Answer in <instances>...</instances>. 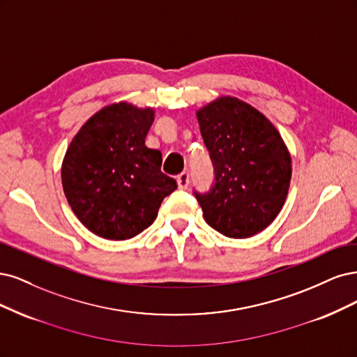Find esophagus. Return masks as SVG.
<instances>
[{
	"label": "esophagus",
	"mask_w": 357,
	"mask_h": 357,
	"mask_svg": "<svg viewBox=\"0 0 357 357\" xmlns=\"http://www.w3.org/2000/svg\"><path fill=\"white\" fill-rule=\"evenodd\" d=\"M176 182H178V187L181 190H187L188 185H190V175L187 174V172H182L181 175H178Z\"/></svg>",
	"instance_id": "1"
}]
</instances>
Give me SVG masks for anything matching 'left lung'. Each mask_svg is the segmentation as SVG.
I'll return each instance as SVG.
<instances>
[{"instance_id": "obj_1", "label": "left lung", "mask_w": 357, "mask_h": 357, "mask_svg": "<svg viewBox=\"0 0 357 357\" xmlns=\"http://www.w3.org/2000/svg\"><path fill=\"white\" fill-rule=\"evenodd\" d=\"M195 116L216 179L209 192H195L204 221L231 238L261 233L282 211L291 185L283 137L262 112L234 96L216 98Z\"/></svg>"}]
</instances>
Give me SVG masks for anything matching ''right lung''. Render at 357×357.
I'll list each match as a JSON object with an SVG mask.
<instances>
[{
  "mask_svg": "<svg viewBox=\"0 0 357 357\" xmlns=\"http://www.w3.org/2000/svg\"><path fill=\"white\" fill-rule=\"evenodd\" d=\"M154 117V108L111 103L68 145L61 167L65 197L79 222L99 237L126 240L142 233L176 190V181L160 170L162 153L145 145Z\"/></svg>",
  "mask_w": 357,
  "mask_h": 357,
  "instance_id": "1",
  "label": "right lung"
}]
</instances>
